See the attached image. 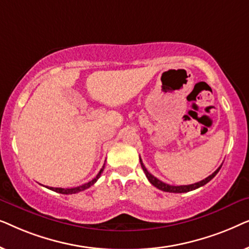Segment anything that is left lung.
Instances as JSON below:
<instances>
[{"instance_id": "1", "label": "left lung", "mask_w": 249, "mask_h": 249, "mask_svg": "<svg viewBox=\"0 0 249 249\" xmlns=\"http://www.w3.org/2000/svg\"><path fill=\"white\" fill-rule=\"evenodd\" d=\"M139 161H141V165H142V171L145 172V175H146V177H147L148 181L151 182L153 186L156 187V188H159L160 190H163V192H166V193H187V192H192V190H195L197 188H199V187L206 185L207 182L211 181V180H212L214 177L216 176V173L220 171L221 166H222V165H220L219 168H217L215 171L212 173V175L209 176V177H207V178H205V179L202 180V181H199V182L193 183V185H187V186H172V185H168V183H165V182H162L161 180H159L158 178H155L154 176L151 175V173L147 171V169L145 168L144 163H142L141 158H139Z\"/></svg>"}]
</instances>
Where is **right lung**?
I'll return each mask as SVG.
<instances>
[{"label":"right lung","instance_id":"add662e5","mask_svg":"<svg viewBox=\"0 0 249 249\" xmlns=\"http://www.w3.org/2000/svg\"><path fill=\"white\" fill-rule=\"evenodd\" d=\"M103 170H104V165H103V168L100 170L98 175L95 177L93 180H90L89 182L84 183V185H81V186L74 187V188H53V187H50V189L53 190V192L59 193V194H64V195H70V194H77V193H79V192H83V190L89 188L90 186H93L94 183L97 181L98 178H100L101 175H102V172H103Z\"/></svg>","mask_w":249,"mask_h":249}]
</instances>
